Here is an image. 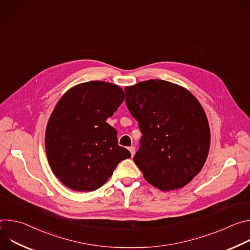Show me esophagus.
Segmentation results:
<instances>
[{"label":"esophagus","instance_id":"1","mask_svg":"<svg viewBox=\"0 0 250 250\" xmlns=\"http://www.w3.org/2000/svg\"><path fill=\"white\" fill-rule=\"evenodd\" d=\"M128 150H129L130 154L133 156V154H134V152H135V148H134V146H130V147H128Z\"/></svg>","mask_w":250,"mask_h":250}]
</instances>
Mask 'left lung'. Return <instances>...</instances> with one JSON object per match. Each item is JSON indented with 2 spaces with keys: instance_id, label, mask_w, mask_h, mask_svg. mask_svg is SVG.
Returning <instances> with one entry per match:
<instances>
[{
  "instance_id": "8db88e82",
  "label": "left lung",
  "mask_w": 250,
  "mask_h": 250,
  "mask_svg": "<svg viewBox=\"0 0 250 250\" xmlns=\"http://www.w3.org/2000/svg\"><path fill=\"white\" fill-rule=\"evenodd\" d=\"M125 92L142 133L134 163L161 191L184 187L201 171L209 149L203 106L187 89L164 80L139 82Z\"/></svg>"
}]
</instances>
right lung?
Here are the masks:
<instances>
[{
    "label": "right lung",
    "instance_id": "right-lung-1",
    "mask_svg": "<svg viewBox=\"0 0 250 250\" xmlns=\"http://www.w3.org/2000/svg\"><path fill=\"white\" fill-rule=\"evenodd\" d=\"M125 93L118 85L90 81L69 89L58 101L45 131V150L54 175L69 189L95 191L130 152L118 145L105 123Z\"/></svg>",
    "mask_w": 250,
    "mask_h": 250
}]
</instances>
